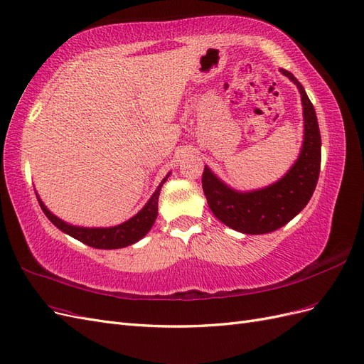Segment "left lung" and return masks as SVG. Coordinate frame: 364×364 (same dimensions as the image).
I'll use <instances>...</instances> for the list:
<instances>
[{"mask_svg":"<svg viewBox=\"0 0 364 364\" xmlns=\"http://www.w3.org/2000/svg\"><path fill=\"white\" fill-rule=\"evenodd\" d=\"M280 73L294 82L304 107V143L291 169L279 181L250 192L228 188L207 166L203 172V191L212 213L227 227L245 235L274 232L291 221L313 196L320 173L321 139L314 107L291 73L284 68Z\"/></svg>","mask_w":364,"mask_h":364,"instance_id":"8db88e82","label":"left lung"}]
</instances>
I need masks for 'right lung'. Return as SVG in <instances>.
Listing matches in <instances>:
<instances>
[{
	"mask_svg": "<svg viewBox=\"0 0 364 364\" xmlns=\"http://www.w3.org/2000/svg\"><path fill=\"white\" fill-rule=\"evenodd\" d=\"M168 176H169V173L166 175V178H163V181L160 183L157 191L152 193L146 205H144L136 216H132L131 220H128L123 224L114 225V227H105V228L77 227V225H71L65 221H62L47 209L44 203L39 200L38 195L36 196H38L41 209H43L46 216L59 228L60 232L73 236L75 240L84 242L90 247L112 250V248H122V247H128V245L136 244L151 230V227L154 225L155 220H157V215H159V196H160L161 186L164 184L166 180H168Z\"/></svg>",
	"mask_w": 364,
	"mask_h": 364,
	"instance_id": "1",
	"label": "right lung"
}]
</instances>
